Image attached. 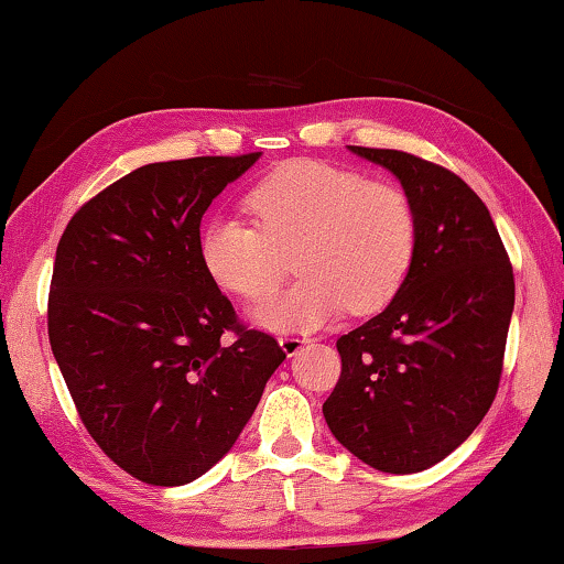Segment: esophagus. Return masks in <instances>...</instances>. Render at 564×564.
<instances>
[{
	"label": "esophagus",
	"mask_w": 564,
	"mask_h": 564,
	"mask_svg": "<svg viewBox=\"0 0 564 564\" xmlns=\"http://www.w3.org/2000/svg\"><path fill=\"white\" fill-rule=\"evenodd\" d=\"M279 343H281V348H283V352L285 356H295V352H299L305 343H311V338H305V336H301V333H283V336L279 338Z\"/></svg>",
	"instance_id": "esophagus-1"
}]
</instances>
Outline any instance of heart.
Here are the masks:
<instances>
[{"label":"heart","mask_w":564,"mask_h":564,"mask_svg":"<svg viewBox=\"0 0 564 564\" xmlns=\"http://www.w3.org/2000/svg\"><path fill=\"white\" fill-rule=\"evenodd\" d=\"M246 208L256 224L218 218L202 236V259L218 285L259 301L281 283L293 253L301 279L253 311L273 330L316 328L346 305L383 308L413 265L417 216L395 181L293 159L248 191Z\"/></svg>","instance_id":"b5f03b06"}]
</instances>
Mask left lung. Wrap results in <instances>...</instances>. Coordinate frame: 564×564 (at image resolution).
I'll list each match as a JSON object with an SVG mask.
<instances>
[{
  "label": "left lung",
  "mask_w": 564,
  "mask_h": 564,
  "mask_svg": "<svg viewBox=\"0 0 564 564\" xmlns=\"http://www.w3.org/2000/svg\"><path fill=\"white\" fill-rule=\"evenodd\" d=\"M350 151L400 178L417 246L388 308L338 338L340 378L323 415L358 460L420 473L465 443L498 395L512 263L488 206L451 169L395 149Z\"/></svg>",
  "instance_id": "1"
}]
</instances>
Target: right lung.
<instances>
[{
	"label": "right lung",
	"mask_w": 564,
	"mask_h": 564,
	"mask_svg": "<svg viewBox=\"0 0 564 564\" xmlns=\"http://www.w3.org/2000/svg\"><path fill=\"white\" fill-rule=\"evenodd\" d=\"M261 154L131 171L56 246L46 326L84 427L141 482L186 485L231 451L285 352L243 326L202 259V218Z\"/></svg>",
	"instance_id": "obj_1"
}]
</instances>
